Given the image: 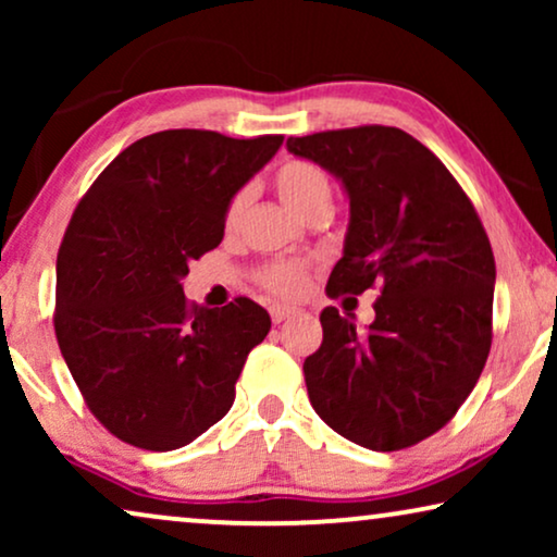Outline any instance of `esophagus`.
I'll return each instance as SVG.
<instances>
[{"mask_svg": "<svg viewBox=\"0 0 557 557\" xmlns=\"http://www.w3.org/2000/svg\"><path fill=\"white\" fill-rule=\"evenodd\" d=\"M296 314V309H292V307H271V319H273V324H281V322H286L288 317H294Z\"/></svg>", "mask_w": 557, "mask_h": 557, "instance_id": "obj_1", "label": "esophagus"}]
</instances>
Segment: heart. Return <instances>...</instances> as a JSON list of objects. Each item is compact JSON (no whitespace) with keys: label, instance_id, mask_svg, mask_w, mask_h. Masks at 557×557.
Returning <instances> with one entry per match:
<instances>
[{"label":"heart","instance_id":"heart-1","mask_svg":"<svg viewBox=\"0 0 557 557\" xmlns=\"http://www.w3.org/2000/svg\"><path fill=\"white\" fill-rule=\"evenodd\" d=\"M273 187H276L281 200H284L296 215H307L311 208H317V205H332L334 195L330 174L314 162H307V159H286V162H281L276 174H273ZM243 202H246V195L238 193L231 200V205H227V225H233L235 220H238ZM258 281H261V286L269 288V292L292 299V296H299L304 292V286H307V265L294 261L271 263L258 273Z\"/></svg>","mask_w":557,"mask_h":557}]
</instances>
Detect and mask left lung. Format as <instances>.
<instances>
[{"label": "left lung", "mask_w": 557, "mask_h": 557, "mask_svg": "<svg viewBox=\"0 0 557 557\" xmlns=\"http://www.w3.org/2000/svg\"><path fill=\"white\" fill-rule=\"evenodd\" d=\"M286 147L349 195L326 294L380 292L368 330L334 307L319 314L322 347L304 360L309 400L352 444L400 451L444 429L482 375L497 276L490 238L454 174L400 128H337Z\"/></svg>", "instance_id": "8db88e82"}]
</instances>
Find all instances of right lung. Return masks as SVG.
I'll use <instances>...</instances> for the list:
<instances>
[{
	"instance_id": "right-lung-1",
	"label": "right lung",
	"mask_w": 557,
	"mask_h": 557,
	"mask_svg": "<svg viewBox=\"0 0 557 557\" xmlns=\"http://www.w3.org/2000/svg\"><path fill=\"white\" fill-rule=\"evenodd\" d=\"M281 141L205 128L149 134L75 208L58 250L55 337L88 410L126 444L172 451L231 410L271 317L246 296L197 307L180 281L220 246L233 195Z\"/></svg>"
}]
</instances>
